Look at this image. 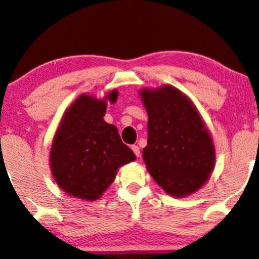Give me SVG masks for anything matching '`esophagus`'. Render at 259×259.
Segmentation results:
<instances>
[{
  "instance_id": "34e87169",
  "label": "esophagus",
  "mask_w": 259,
  "mask_h": 259,
  "mask_svg": "<svg viewBox=\"0 0 259 259\" xmlns=\"http://www.w3.org/2000/svg\"><path fill=\"white\" fill-rule=\"evenodd\" d=\"M132 149H133V152L135 153V155L137 156V158H139V156H140V148H139V146L134 145V146H132Z\"/></svg>"
}]
</instances>
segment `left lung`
Wrapping results in <instances>:
<instances>
[{
	"label": "left lung",
	"mask_w": 259,
	"mask_h": 259,
	"mask_svg": "<svg viewBox=\"0 0 259 259\" xmlns=\"http://www.w3.org/2000/svg\"><path fill=\"white\" fill-rule=\"evenodd\" d=\"M139 93L148 114V140L142 152L147 169L167 195L194 194L215 166L214 142L197 107L171 84Z\"/></svg>",
	"instance_id": "1"
}]
</instances>
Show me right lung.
<instances>
[{"label": "right lung", "instance_id": "1", "mask_svg": "<svg viewBox=\"0 0 259 259\" xmlns=\"http://www.w3.org/2000/svg\"><path fill=\"white\" fill-rule=\"evenodd\" d=\"M117 99L116 90L103 99L81 94L65 110L50 150L52 176L65 194L96 201L112 184L120 166L136 159L118 129L104 120L107 101L114 104Z\"/></svg>", "mask_w": 259, "mask_h": 259}]
</instances>
